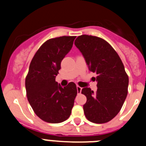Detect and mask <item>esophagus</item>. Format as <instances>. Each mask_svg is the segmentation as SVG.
<instances>
[{
    "mask_svg": "<svg viewBox=\"0 0 146 146\" xmlns=\"http://www.w3.org/2000/svg\"><path fill=\"white\" fill-rule=\"evenodd\" d=\"M77 93H81V91H82V88L79 86H77Z\"/></svg>",
    "mask_w": 146,
    "mask_h": 146,
    "instance_id": "esophagus-1",
    "label": "esophagus"
}]
</instances>
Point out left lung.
<instances>
[{"label":"left lung","mask_w":146,"mask_h":146,"mask_svg":"<svg viewBox=\"0 0 146 146\" xmlns=\"http://www.w3.org/2000/svg\"><path fill=\"white\" fill-rule=\"evenodd\" d=\"M74 44L84 56L89 70L96 73L97 91L83 88L87 98L83 110L86 118L95 123L111 121L121 110L128 94L129 77L115 50L102 38L82 35Z\"/></svg>","instance_id":"8db88e82"}]
</instances>
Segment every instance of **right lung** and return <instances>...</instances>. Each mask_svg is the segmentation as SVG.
Masks as SVG:
<instances>
[{
    "label": "right lung",
    "instance_id": "obj_1",
    "mask_svg": "<svg viewBox=\"0 0 146 146\" xmlns=\"http://www.w3.org/2000/svg\"><path fill=\"white\" fill-rule=\"evenodd\" d=\"M76 36L50 38L33 56L25 78L26 95L32 109L42 121L51 123L69 118L77 94L73 82L62 88L55 81L60 63L72 49Z\"/></svg>",
    "mask_w": 146,
    "mask_h": 146
}]
</instances>
